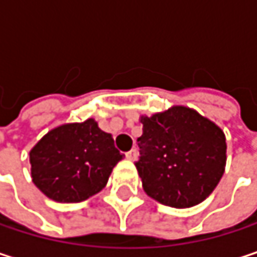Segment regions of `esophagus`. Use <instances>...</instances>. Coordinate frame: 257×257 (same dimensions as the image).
Segmentation results:
<instances>
[{"label": "esophagus", "instance_id": "esophagus-1", "mask_svg": "<svg viewBox=\"0 0 257 257\" xmlns=\"http://www.w3.org/2000/svg\"><path fill=\"white\" fill-rule=\"evenodd\" d=\"M137 156H138L137 149H132V150H129L128 153H126V159H129V161H135V159H137Z\"/></svg>", "mask_w": 257, "mask_h": 257}]
</instances>
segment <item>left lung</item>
<instances>
[{"label": "left lung", "instance_id": "8db88e82", "mask_svg": "<svg viewBox=\"0 0 257 257\" xmlns=\"http://www.w3.org/2000/svg\"><path fill=\"white\" fill-rule=\"evenodd\" d=\"M141 123L135 167L146 193L174 208L202 202L225 171L226 140L222 129L186 107L143 116Z\"/></svg>", "mask_w": 257, "mask_h": 257}]
</instances>
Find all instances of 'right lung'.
<instances>
[{
    "label": "right lung",
    "mask_w": 257,
    "mask_h": 257,
    "mask_svg": "<svg viewBox=\"0 0 257 257\" xmlns=\"http://www.w3.org/2000/svg\"><path fill=\"white\" fill-rule=\"evenodd\" d=\"M123 155L93 119L52 129L29 153L34 184L58 202H81L107 184Z\"/></svg>",
    "instance_id": "add662e5"
}]
</instances>
